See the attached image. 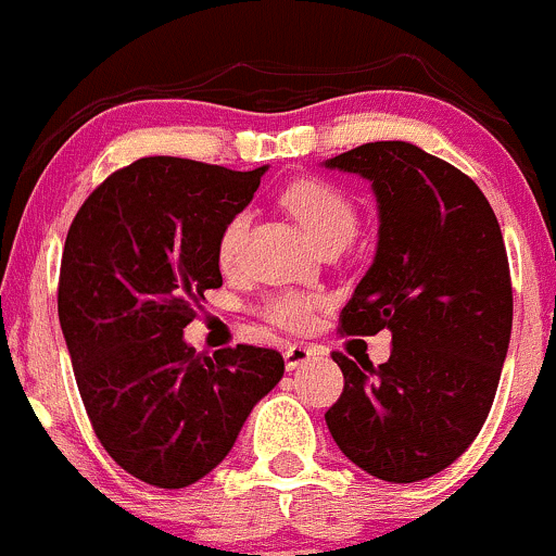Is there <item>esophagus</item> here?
Listing matches in <instances>:
<instances>
[{
  "mask_svg": "<svg viewBox=\"0 0 556 556\" xmlns=\"http://www.w3.org/2000/svg\"><path fill=\"white\" fill-rule=\"evenodd\" d=\"M311 358H316V345L290 343L288 348H285V367H288L290 371L306 367Z\"/></svg>",
  "mask_w": 556,
  "mask_h": 556,
  "instance_id": "esophagus-1",
  "label": "esophagus"
}]
</instances>
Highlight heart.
Instances as JSON below:
<instances>
[{
    "mask_svg": "<svg viewBox=\"0 0 556 556\" xmlns=\"http://www.w3.org/2000/svg\"><path fill=\"white\" fill-rule=\"evenodd\" d=\"M282 205L301 222L311 240L319 248L332 242H351L356 235L358 218L356 208L348 200L343 189H338L321 179H298L282 189ZM250 227V213L237 211L224 222L218 231L216 258L224 268L235 266L240 261L242 242H245ZM325 306V298L319 292L303 290H279L266 295L261 303V314L271 325L285 329H308L314 325L316 311Z\"/></svg>",
    "mask_w": 556,
    "mask_h": 556,
    "instance_id": "heart-1",
    "label": "heart"
}]
</instances>
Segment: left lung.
<instances>
[{
    "label": "left lung",
    "mask_w": 556,
    "mask_h": 556,
    "mask_svg": "<svg viewBox=\"0 0 556 556\" xmlns=\"http://www.w3.org/2000/svg\"><path fill=\"white\" fill-rule=\"evenodd\" d=\"M371 181L377 253L340 314V332L393 334L380 367L332 353L345 386L325 414L340 451L388 483L432 478L478 438L511 334L502 227L480 187L408 142L329 157Z\"/></svg>",
    "instance_id": "8db88e82"
}]
</instances>
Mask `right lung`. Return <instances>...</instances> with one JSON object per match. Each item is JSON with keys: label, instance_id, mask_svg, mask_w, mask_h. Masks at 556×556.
Masks as SVG:
<instances>
[{"label": "right lung", "instance_id": "add662e5", "mask_svg": "<svg viewBox=\"0 0 556 556\" xmlns=\"http://www.w3.org/2000/svg\"><path fill=\"white\" fill-rule=\"evenodd\" d=\"M264 174L142 157L84 200L65 237L58 314L78 393L115 465L150 485L205 478L285 375L271 348L185 343L203 292L222 288L218 231Z\"/></svg>", "mask_w": 556, "mask_h": 556}]
</instances>
